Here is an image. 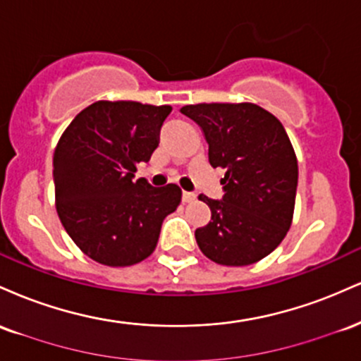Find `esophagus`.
<instances>
[{
	"mask_svg": "<svg viewBox=\"0 0 361 361\" xmlns=\"http://www.w3.org/2000/svg\"><path fill=\"white\" fill-rule=\"evenodd\" d=\"M195 197H197V195L192 192H183V195H181V198H183V202H186V204H188V202H193Z\"/></svg>",
	"mask_w": 361,
	"mask_h": 361,
	"instance_id": "1",
	"label": "esophagus"
}]
</instances>
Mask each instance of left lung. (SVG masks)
I'll return each instance as SVG.
<instances>
[{"instance_id": "left-lung-1", "label": "left lung", "mask_w": 361, "mask_h": 361, "mask_svg": "<svg viewBox=\"0 0 361 361\" xmlns=\"http://www.w3.org/2000/svg\"><path fill=\"white\" fill-rule=\"evenodd\" d=\"M180 111L204 132L209 163L226 169L222 200L198 195L212 212L195 231L198 247L226 267L263 259L287 235L295 207L299 164L283 126L255 103H198Z\"/></svg>"}]
</instances>
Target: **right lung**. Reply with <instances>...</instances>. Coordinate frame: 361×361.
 Segmentation results:
<instances>
[{"label": "right lung", "instance_id": "1", "mask_svg": "<svg viewBox=\"0 0 361 361\" xmlns=\"http://www.w3.org/2000/svg\"><path fill=\"white\" fill-rule=\"evenodd\" d=\"M169 105L94 102L74 117L54 151L56 209L80 250L106 267H130L156 250L161 226L181 202L175 183L134 180L159 144Z\"/></svg>", "mask_w": 361, "mask_h": 361}]
</instances>
